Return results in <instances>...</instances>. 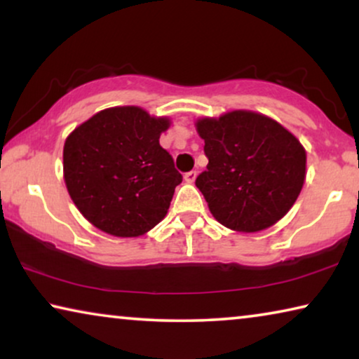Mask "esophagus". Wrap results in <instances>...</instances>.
Returning <instances> with one entry per match:
<instances>
[{"mask_svg": "<svg viewBox=\"0 0 359 359\" xmlns=\"http://www.w3.org/2000/svg\"><path fill=\"white\" fill-rule=\"evenodd\" d=\"M184 179H185V182H189V184H191V182H195V179H196V170H190V172H187V174L184 175Z\"/></svg>", "mask_w": 359, "mask_h": 359, "instance_id": "obj_1", "label": "esophagus"}]
</instances>
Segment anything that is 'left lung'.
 <instances>
[{"mask_svg": "<svg viewBox=\"0 0 359 359\" xmlns=\"http://www.w3.org/2000/svg\"><path fill=\"white\" fill-rule=\"evenodd\" d=\"M208 165L195 180L226 228L255 232L285 216L306 179V151L278 122L250 110L201 118Z\"/></svg>", "mask_w": 359, "mask_h": 359, "instance_id": "left-lung-1", "label": "left lung"}]
</instances>
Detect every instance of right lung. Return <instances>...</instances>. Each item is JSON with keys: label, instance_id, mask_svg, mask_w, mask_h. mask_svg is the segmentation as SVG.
I'll list each match as a JSON object with an SVG mask.
<instances>
[{"label": "right lung", "instance_id": "1", "mask_svg": "<svg viewBox=\"0 0 359 359\" xmlns=\"http://www.w3.org/2000/svg\"><path fill=\"white\" fill-rule=\"evenodd\" d=\"M168 118L127 105L100 110L65 141L68 194L95 228L118 237L153 229L182 182L159 136Z\"/></svg>", "mask_w": 359, "mask_h": 359}]
</instances>
